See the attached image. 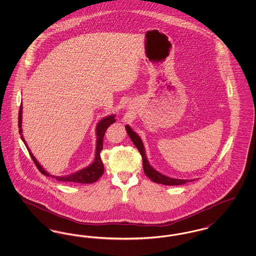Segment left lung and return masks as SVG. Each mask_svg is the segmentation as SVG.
<instances>
[{"instance_id":"8db88e82","label":"left lung","mask_w":256,"mask_h":256,"mask_svg":"<svg viewBox=\"0 0 256 256\" xmlns=\"http://www.w3.org/2000/svg\"><path fill=\"white\" fill-rule=\"evenodd\" d=\"M126 132L128 134V136L130 137L132 141L134 142V145L138 148V150L140 152V154L142 156V158H143V168H144V172H145V174H146V176L148 178H150L154 182L164 184V185H182V184H185L187 182H189L187 180L172 178L166 176L158 172V170H154L150 165V163H148V161L146 159V152H145L144 145L142 143L141 138L136 134V132H134V130H132V128L128 124L126 126ZM190 182H192V180H190Z\"/></svg>"}]
</instances>
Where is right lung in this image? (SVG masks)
Instances as JSON below:
<instances>
[{
    "mask_svg": "<svg viewBox=\"0 0 256 256\" xmlns=\"http://www.w3.org/2000/svg\"><path fill=\"white\" fill-rule=\"evenodd\" d=\"M22 110L23 106L22 104L20 106V110H19V115H18V126H19V134L21 136L22 141L24 142V145L26 146L28 154L30 156V158L34 160V164L36 165L37 169L39 172L47 176H52L58 182H65L72 183H82V184H87V183L96 182L104 174V164L102 161L100 159V152L102 150V143H104V136L106 134V130H108V128L110 126L111 124L115 122V115H110L104 119H102L100 122H98L97 126H96V134H97V146H96V156L95 159L93 161V163L91 165H89L88 167H86L82 170H78L76 172H74L70 176H54L50 174L49 172H47L45 169L38 163L36 158L34 156V154H32V152L30 150L28 146L26 145L24 138L22 134Z\"/></svg>",
    "mask_w": 256,
    "mask_h": 256,
    "instance_id": "right-lung-1",
    "label": "right lung"
}]
</instances>
